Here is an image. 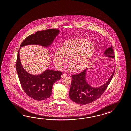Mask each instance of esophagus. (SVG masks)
<instances>
[{
    "mask_svg": "<svg viewBox=\"0 0 131 131\" xmlns=\"http://www.w3.org/2000/svg\"><path fill=\"white\" fill-rule=\"evenodd\" d=\"M67 75L66 74H62V75H61V78H64V77H66Z\"/></svg>",
    "mask_w": 131,
    "mask_h": 131,
    "instance_id": "1",
    "label": "esophagus"
}]
</instances>
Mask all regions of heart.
Returning <instances> with one entry per match:
<instances>
[{
    "instance_id": "1",
    "label": "heart",
    "mask_w": 131,
    "mask_h": 131,
    "mask_svg": "<svg viewBox=\"0 0 131 131\" xmlns=\"http://www.w3.org/2000/svg\"><path fill=\"white\" fill-rule=\"evenodd\" d=\"M95 51L93 43L83 38L69 39L64 42L60 51L54 54V63L58 68H61L69 58L70 70L73 68L77 71L84 70L89 64Z\"/></svg>"
}]
</instances>
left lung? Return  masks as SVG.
Masks as SVG:
<instances>
[{"mask_svg":"<svg viewBox=\"0 0 131 131\" xmlns=\"http://www.w3.org/2000/svg\"><path fill=\"white\" fill-rule=\"evenodd\" d=\"M104 54L109 57L115 58V52L112 45L105 50ZM115 71L105 84L97 88L91 87L86 82L85 80L86 70H83L80 73L72 75V80L69 92L70 99L80 105H86L94 102L100 97L105 91L112 80Z\"/></svg>","mask_w":131,"mask_h":131,"instance_id":"8db88e82","label":"left lung"}]
</instances>
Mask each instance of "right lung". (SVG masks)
I'll return each instance as SVG.
<instances>
[{
	"mask_svg": "<svg viewBox=\"0 0 131 131\" xmlns=\"http://www.w3.org/2000/svg\"><path fill=\"white\" fill-rule=\"evenodd\" d=\"M58 29H49L36 32L27 36L20 45L21 47L28 45H40L47 46L53 41L59 34ZM20 47V48H21ZM19 51L16 60V69L23 89L29 97L36 100H42L49 97L52 93L54 83L61 78L60 71L47 70L38 76L27 73L21 63Z\"/></svg>",
	"mask_w": 131,
	"mask_h": 131,
	"instance_id": "obj_1",
	"label": "right lung"
}]
</instances>
